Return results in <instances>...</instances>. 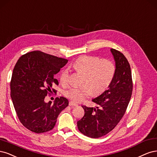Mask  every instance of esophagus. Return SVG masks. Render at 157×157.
Segmentation results:
<instances>
[{"label": "esophagus", "instance_id": "34e87169", "mask_svg": "<svg viewBox=\"0 0 157 157\" xmlns=\"http://www.w3.org/2000/svg\"><path fill=\"white\" fill-rule=\"evenodd\" d=\"M69 105L70 106H77L78 104L74 102H72V101H70V102H69Z\"/></svg>", "mask_w": 157, "mask_h": 157}]
</instances>
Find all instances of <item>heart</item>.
Listing matches in <instances>:
<instances>
[{
  "instance_id": "b5f03b06",
  "label": "heart",
  "mask_w": 157,
  "mask_h": 157,
  "mask_svg": "<svg viewBox=\"0 0 157 157\" xmlns=\"http://www.w3.org/2000/svg\"><path fill=\"white\" fill-rule=\"evenodd\" d=\"M75 70L85 75L83 85L71 87L64 92L65 97L75 102H80L91 95L102 93L112 82L115 74V64L112 60L97 56H83L75 60L73 64ZM70 71L65 69L60 76L64 85L68 84Z\"/></svg>"
}]
</instances>
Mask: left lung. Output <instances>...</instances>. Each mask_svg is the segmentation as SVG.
<instances>
[{
	"label": "left lung",
	"instance_id": "left-lung-1",
	"mask_svg": "<svg viewBox=\"0 0 157 157\" xmlns=\"http://www.w3.org/2000/svg\"><path fill=\"white\" fill-rule=\"evenodd\" d=\"M116 71L108 89L93 102L100 108L82 105L85 114L78 121V130L85 136L98 138L111 132L121 119L128 107L132 92V73L129 63L124 55L115 49H111Z\"/></svg>",
	"mask_w": 157,
	"mask_h": 157
}]
</instances>
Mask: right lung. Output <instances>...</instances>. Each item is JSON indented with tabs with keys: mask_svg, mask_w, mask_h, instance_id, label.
I'll return each instance as SVG.
<instances>
[{
	"mask_svg": "<svg viewBox=\"0 0 157 157\" xmlns=\"http://www.w3.org/2000/svg\"><path fill=\"white\" fill-rule=\"evenodd\" d=\"M67 63V59L33 51L22 55L15 66L10 82L11 98L20 122L33 132L52 130L59 113L68 105V100L63 97H57L53 104L44 101L52 93V85H59L54 75Z\"/></svg>",
	"mask_w": 157,
	"mask_h": 157,
	"instance_id": "add662e5",
	"label": "right lung"
}]
</instances>
